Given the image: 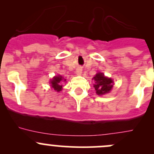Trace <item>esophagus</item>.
Masks as SVG:
<instances>
[{"instance_id":"esophagus-1","label":"esophagus","mask_w":154,"mask_h":154,"mask_svg":"<svg viewBox=\"0 0 154 154\" xmlns=\"http://www.w3.org/2000/svg\"><path fill=\"white\" fill-rule=\"evenodd\" d=\"M82 71H83V70H82L81 68H77V69H76V74H77V75H81Z\"/></svg>"}]
</instances>
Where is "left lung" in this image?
<instances>
[{"label":"left lung","mask_w":154,"mask_h":154,"mask_svg":"<svg viewBox=\"0 0 154 154\" xmlns=\"http://www.w3.org/2000/svg\"><path fill=\"white\" fill-rule=\"evenodd\" d=\"M95 81L94 88L98 95H103L112 90L113 87V80L111 78L105 77L103 73L98 72L93 77Z\"/></svg>","instance_id":"1"}]
</instances>
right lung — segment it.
I'll list each match as a JSON object with an SVG mask.
<instances>
[{
	"label": "right lung",
	"mask_w": 154,
	"mask_h": 154,
	"mask_svg": "<svg viewBox=\"0 0 154 154\" xmlns=\"http://www.w3.org/2000/svg\"><path fill=\"white\" fill-rule=\"evenodd\" d=\"M66 80H63V77L62 76L58 75L55 76V77H53L52 80L50 81V84H51V86L56 91L59 92V91H62V88H63V85H62V83L63 82H65Z\"/></svg>",
	"instance_id": "1"
}]
</instances>
